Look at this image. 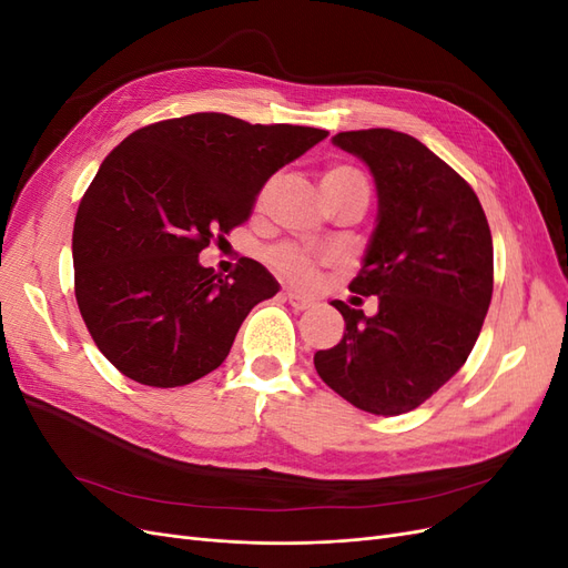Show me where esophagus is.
I'll use <instances>...</instances> for the list:
<instances>
[{
  "mask_svg": "<svg viewBox=\"0 0 568 568\" xmlns=\"http://www.w3.org/2000/svg\"><path fill=\"white\" fill-rule=\"evenodd\" d=\"M284 301L294 307V311H307V307H313L315 305V301L313 298H307V296H301V294H296V291H286L284 294Z\"/></svg>",
  "mask_w": 568,
  "mask_h": 568,
  "instance_id": "esophagus-1",
  "label": "esophagus"
}]
</instances>
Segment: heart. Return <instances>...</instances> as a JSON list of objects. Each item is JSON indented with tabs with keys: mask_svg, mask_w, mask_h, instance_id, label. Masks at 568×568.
<instances>
[{
	"mask_svg": "<svg viewBox=\"0 0 568 568\" xmlns=\"http://www.w3.org/2000/svg\"><path fill=\"white\" fill-rule=\"evenodd\" d=\"M322 184H338V186H351L353 184V186H365L367 189L365 175L359 173L357 168H351V165H334L329 170H324ZM270 261H272L274 267L282 270L284 274H288V277H294L298 282H305L307 277H311V270H313L311 257H307L296 246H282L277 251H272Z\"/></svg>",
	"mask_w": 568,
	"mask_h": 568,
	"instance_id": "obj_1",
	"label": "heart"
}]
</instances>
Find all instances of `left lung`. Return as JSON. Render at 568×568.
Here are the masks:
<instances>
[{
	"label": "left lung",
	"instance_id": "8db88e82",
	"mask_svg": "<svg viewBox=\"0 0 568 568\" xmlns=\"http://www.w3.org/2000/svg\"><path fill=\"white\" fill-rule=\"evenodd\" d=\"M332 144L363 161L376 222L351 282L379 298L367 317L343 301V338L315 353L322 382L357 409L395 417L419 407L467 363L493 296V236L474 189L403 132H338Z\"/></svg>",
	"mask_w": 568,
	"mask_h": 568
}]
</instances>
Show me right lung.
I'll return each instance as SVG.
<instances>
[{
  "instance_id": "add662e5",
  "label": "right lung",
  "mask_w": 568,
  "mask_h": 568,
  "mask_svg": "<svg viewBox=\"0 0 568 568\" xmlns=\"http://www.w3.org/2000/svg\"><path fill=\"white\" fill-rule=\"evenodd\" d=\"M326 134L194 113L136 130L109 153L80 201L73 267L80 315L118 372L175 388L225 363L239 326L280 282L251 257L222 280L199 253Z\"/></svg>"
}]
</instances>
